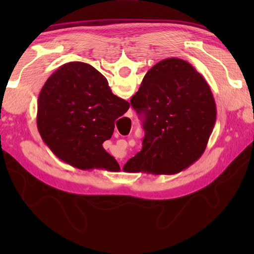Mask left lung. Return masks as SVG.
Returning a JSON list of instances; mask_svg holds the SVG:
<instances>
[{"label": "left lung", "instance_id": "1", "mask_svg": "<svg viewBox=\"0 0 254 254\" xmlns=\"http://www.w3.org/2000/svg\"><path fill=\"white\" fill-rule=\"evenodd\" d=\"M131 105L143 119L144 137L141 151L124 165L127 171L178 174L204 153L216 104L207 81L189 63L167 58L156 64Z\"/></svg>", "mask_w": 254, "mask_h": 254}]
</instances>
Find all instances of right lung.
<instances>
[{
    "instance_id": "1",
    "label": "right lung",
    "mask_w": 254,
    "mask_h": 254,
    "mask_svg": "<svg viewBox=\"0 0 254 254\" xmlns=\"http://www.w3.org/2000/svg\"><path fill=\"white\" fill-rule=\"evenodd\" d=\"M128 107L93 66L67 63L47 79L38 97V131L51 151L75 168L119 171L103 142Z\"/></svg>"
}]
</instances>
